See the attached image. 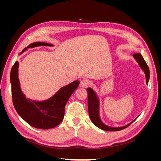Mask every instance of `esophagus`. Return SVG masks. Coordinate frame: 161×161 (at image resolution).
<instances>
[{
	"instance_id": "34e87169",
	"label": "esophagus",
	"mask_w": 161,
	"mask_h": 161,
	"mask_svg": "<svg viewBox=\"0 0 161 161\" xmlns=\"http://www.w3.org/2000/svg\"><path fill=\"white\" fill-rule=\"evenodd\" d=\"M90 85V81L88 80H82L80 82V86L82 88H86L87 86Z\"/></svg>"
}]
</instances>
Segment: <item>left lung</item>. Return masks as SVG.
<instances>
[{
  "instance_id": "obj_1",
  "label": "left lung",
  "mask_w": 161,
  "mask_h": 161,
  "mask_svg": "<svg viewBox=\"0 0 161 161\" xmlns=\"http://www.w3.org/2000/svg\"><path fill=\"white\" fill-rule=\"evenodd\" d=\"M133 57L136 60V62L138 63V65L141 68V69L144 71L146 76V82H147V84H148L150 79V70L148 65L147 64L142 56L140 53H134V54H133ZM86 91L87 93H88V109L91 120L97 127H98L101 130L105 131L121 130L128 127L138 117V116L137 118L134 119L132 121H131L128 124L124 126H121V127H111V126L106 125L103 122V121L101 120L100 118V101L99 97L97 96V92L92 88H90V87L86 89Z\"/></svg>"
}]
</instances>
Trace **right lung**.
<instances>
[{
    "label": "right lung",
    "instance_id": "1",
    "mask_svg": "<svg viewBox=\"0 0 161 161\" xmlns=\"http://www.w3.org/2000/svg\"><path fill=\"white\" fill-rule=\"evenodd\" d=\"M38 46H53L44 42L31 43L20 53V55L28 48ZM19 62L13 66L10 80L11 83L13 103L17 114L22 119L34 128L47 130L59 125L64 119L65 105L71 95L79 86L80 82L75 80L61 87L50 98L43 101L28 99L23 92L19 79Z\"/></svg>",
    "mask_w": 161,
    "mask_h": 161
}]
</instances>
